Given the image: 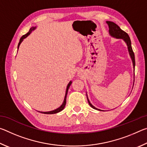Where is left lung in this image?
<instances>
[{
    "instance_id": "8db88e82",
    "label": "left lung",
    "mask_w": 147,
    "mask_h": 147,
    "mask_svg": "<svg viewBox=\"0 0 147 147\" xmlns=\"http://www.w3.org/2000/svg\"><path fill=\"white\" fill-rule=\"evenodd\" d=\"M107 23H108V26H109V34L111 36L115 37L116 38H121L123 39L124 41L126 42V43L127 44L128 46V51L129 53H130V55L131 56V58L132 59V62H133V65H134V68L135 69V56H134V53L133 52L132 48H131V41H130V38L128 34L123 31V30H121L120 28L117 24H115L113 22H111V21H107ZM89 104L91 106L92 108L95 109H98L97 108H96L95 107H94L92 104L90 103V102L89 101L88 98ZM100 110V109H98Z\"/></svg>"
}]
</instances>
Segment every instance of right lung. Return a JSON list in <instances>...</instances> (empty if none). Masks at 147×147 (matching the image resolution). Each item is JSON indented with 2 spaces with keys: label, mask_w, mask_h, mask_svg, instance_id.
Returning <instances> with one entry per match:
<instances>
[{
  "label": "right lung",
  "mask_w": 147,
  "mask_h": 147,
  "mask_svg": "<svg viewBox=\"0 0 147 147\" xmlns=\"http://www.w3.org/2000/svg\"><path fill=\"white\" fill-rule=\"evenodd\" d=\"M35 28H36V27H32V28H31L30 29V30H29V32H28V33H26V34L23 35V36L21 37V39H20V41H19V44H18V49H19V47L20 44H21V42L23 41V39L26 38V37L28 36V35L31 33V32H32V30H34ZM71 83H72V82H71V81L69 83L68 85H67V89H66V93H65V96L64 101H63V104H62V105H61L60 107H59V108H57L56 109H54V110H53V111H47V112H41V111H39V112L42 113H45V114H54V113H58V112H59V111H61V110H63V108H65V104H66V98H67V94L68 89H69V87H70V86H71Z\"/></svg>",
  "instance_id": "right-lung-1"
}]
</instances>
